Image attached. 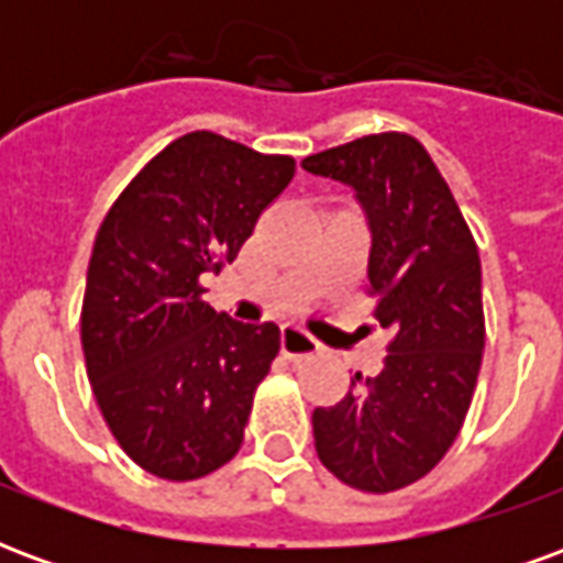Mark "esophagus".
Here are the masks:
<instances>
[{
  "instance_id": "esophagus-1",
  "label": "esophagus",
  "mask_w": 563,
  "mask_h": 563,
  "mask_svg": "<svg viewBox=\"0 0 563 563\" xmlns=\"http://www.w3.org/2000/svg\"><path fill=\"white\" fill-rule=\"evenodd\" d=\"M283 355L289 358H307V355H317L322 350V343L310 334V331L298 329V325H286L280 334Z\"/></svg>"
}]
</instances>
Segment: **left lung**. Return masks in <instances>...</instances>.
<instances>
[{
	"mask_svg": "<svg viewBox=\"0 0 563 563\" xmlns=\"http://www.w3.org/2000/svg\"><path fill=\"white\" fill-rule=\"evenodd\" d=\"M301 168L350 186L365 210L374 319L389 334L377 377L355 374L341 401L313 410L317 455L341 483L383 495L422 479L467 416L485 346L479 253L410 135H365Z\"/></svg>",
	"mask_w": 563,
	"mask_h": 563,
	"instance_id": "obj_1",
	"label": "left lung"
}]
</instances>
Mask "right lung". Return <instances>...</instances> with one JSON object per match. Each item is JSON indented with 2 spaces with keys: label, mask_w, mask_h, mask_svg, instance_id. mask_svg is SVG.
<instances>
[{
  "label": "right lung",
  "mask_w": 563,
  "mask_h": 563,
  "mask_svg": "<svg viewBox=\"0 0 563 563\" xmlns=\"http://www.w3.org/2000/svg\"><path fill=\"white\" fill-rule=\"evenodd\" d=\"M292 174V156L189 132L144 165L96 234L80 310L87 377L117 443L153 476H208L244 443L280 329L217 313L201 295Z\"/></svg>",
  "instance_id": "right-lung-1"
}]
</instances>
